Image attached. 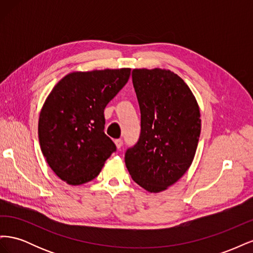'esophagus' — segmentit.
<instances>
[{
  "instance_id": "obj_1",
  "label": "esophagus",
  "mask_w": 253,
  "mask_h": 253,
  "mask_svg": "<svg viewBox=\"0 0 253 253\" xmlns=\"http://www.w3.org/2000/svg\"><path fill=\"white\" fill-rule=\"evenodd\" d=\"M115 144H116V148L117 149H121V147H122V140L121 139H116V140H115Z\"/></svg>"
}]
</instances>
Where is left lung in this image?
I'll return each instance as SVG.
<instances>
[{
    "mask_svg": "<svg viewBox=\"0 0 253 253\" xmlns=\"http://www.w3.org/2000/svg\"><path fill=\"white\" fill-rule=\"evenodd\" d=\"M132 79L141 133L126 153V166L136 183L159 193L192 165L202 127L200 106L188 84L170 70L135 68Z\"/></svg>",
    "mask_w": 253,
    "mask_h": 253,
    "instance_id": "1",
    "label": "left lung"
}]
</instances>
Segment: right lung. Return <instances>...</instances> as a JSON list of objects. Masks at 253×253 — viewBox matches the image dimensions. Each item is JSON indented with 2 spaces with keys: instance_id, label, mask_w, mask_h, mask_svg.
<instances>
[{
  "instance_id": "obj_1",
  "label": "right lung",
  "mask_w": 253,
  "mask_h": 253,
  "mask_svg": "<svg viewBox=\"0 0 253 253\" xmlns=\"http://www.w3.org/2000/svg\"><path fill=\"white\" fill-rule=\"evenodd\" d=\"M131 68L73 72L45 99L38 135L50 169L71 186L96 178L114 151L104 134V109L126 85Z\"/></svg>"
}]
</instances>
